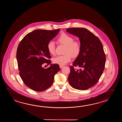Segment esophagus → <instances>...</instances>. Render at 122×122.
Wrapping results in <instances>:
<instances>
[{"label":"esophagus","mask_w":122,"mask_h":122,"mask_svg":"<svg viewBox=\"0 0 122 122\" xmlns=\"http://www.w3.org/2000/svg\"><path fill=\"white\" fill-rule=\"evenodd\" d=\"M64 67L63 65H60V67L61 68H62V67Z\"/></svg>","instance_id":"esophagus-1"}]
</instances>
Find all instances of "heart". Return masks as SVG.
<instances>
[{"mask_svg":"<svg viewBox=\"0 0 122 122\" xmlns=\"http://www.w3.org/2000/svg\"><path fill=\"white\" fill-rule=\"evenodd\" d=\"M72 36L67 34H62L57 38V41L61 44L66 46L64 53L65 55H59L53 58L54 63L64 65L70 62L72 56L77 57L80 53L81 44L78 41H74ZM47 49L48 52L51 55H55L56 46L55 42L51 41L47 44Z\"/></svg>","mask_w":122,"mask_h":122,"instance_id":"b5f03b06","label":"heart"}]
</instances>
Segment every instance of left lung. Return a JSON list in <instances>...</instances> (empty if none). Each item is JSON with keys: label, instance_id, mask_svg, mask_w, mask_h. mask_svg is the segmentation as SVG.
Here are the masks:
<instances>
[{"label": "left lung", "instance_id": "1", "mask_svg": "<svg viewBox=\"0 0 122 122\" xmlns=\"http://www.w3.org/2000/svg\"><path fill=\"white\" fill-rule=\"evenodd\" d=\"M66 31L79 37L81 51L70 66L68 81L73 88L84 90L95 86L101 77L106 57L101 42L97 36L84 28H71ZM78 66L79 70H76Z\"/></svg>", "mask_w": 122, "mask_h": 122}]
</instances>
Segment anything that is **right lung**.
<instances>
[{"instance_id": "1", "label": "right lung", "mask_w": 122, "mask_h": 122, "mask_svg": "<svg viewBox=\"0 0 122 122\" xmlns=\"http://www.w3.org/2000/svg\"><path fill=\"white\" fill-rule=\"evenodd\" d=\"M60 30H35L26 34L19 44L16 59L19 75L26 86L34 91L42 92L49 88L60 70L56 64L46 69L42 67L45 63L48 65L51 63L47 44Z\"/></svg>"}]
</instances>
